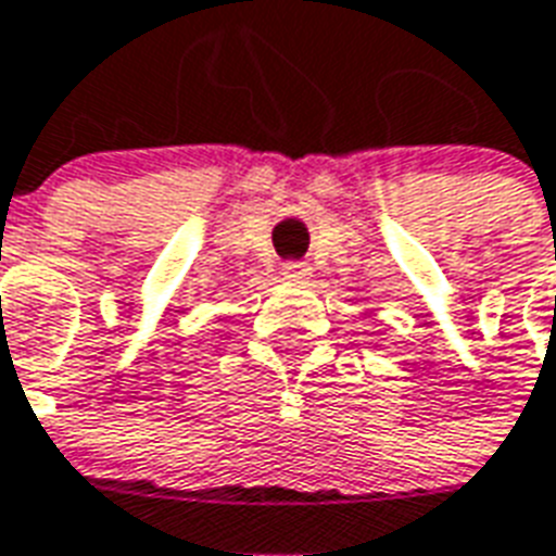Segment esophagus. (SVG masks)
Listing matches in <instances>:
<instances>
[{
    "instance_id": "1",
    "label": "esophagus",
    "mask_w": 556,
    "mask_h": 556,
    "mask_svg": "<svg viewBox=\"0 0 556 556\" xmlns=\"http://www.w3.org/2000/svg\"><path fill=\"white\" fill-rule=\"evenodd\" d=\"M282 277L294 279V282H306L312 277V267L306 262H286L282 265Z\"/></svg>"
}]
</instances>
